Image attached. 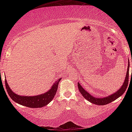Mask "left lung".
<instances>
[{"mask_svg":"<svg viewBox=\"0 0 132 132\" xmlns=\"http://www.w3.org/2000/svg\"><path fill=\"white\" fill-rule=\"evenodd\" d=\"M129 66H130V63H129V60H128V69H127V72L126 75V77H125V79L124 80L122 86L120 87V88L119 90H117V92L112 94L106 96V97H102V98H97L94 96L91 95L90 93H88L86 90L82 87L81 85L78 82V88H79V91L81 95L83 96V97L88 100L89 102L91 103L94 104L96 105H104L108 104L110 102H112L117 98L120 97L123 94L125 91H126L127 87L128 86V82H129Z\"/></svg>","mask_w":132,"mask_h":132,"instance_id":"left-lung-1","label":"left lung"}]
</instances>
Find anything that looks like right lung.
<instances>
[{"instance_id":"1","label":"right lung","mask_w":132,"mask_h":132,"mask_svg":"<svg viewBox=\"0 0 132 132\" xmlns=\"http://www.w3.org/2000/svg\"><path fill=\"white\" fill-rule=\"evenodd\" d=\"M61 79L62 78L56 80L47 92L34 96H24L16 94L10 89L6 79H5V85L9 95L14 102L29 108H42L48 105L54 98L57 90L58 84Z\"/></svg>"}]
</instances>
